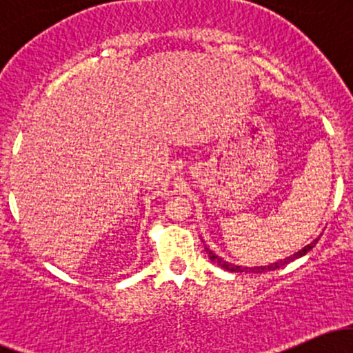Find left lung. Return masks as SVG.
Segmentation results:
<instances>
[{"mask_svg":"<svg viewBox=\"0 0 353 353\" xmlns=\"http://www.w3.org/2000/svg\"><path fill=\"white\" fill-rule=\"evenodd\" d=\"M317 242H319V239H315L314 242H310L309 245H305V247H303L302 250H299V252H295L294 255H290V257H285V259H282V261H279V262H274V264H269V265H264V267H249V269H247V267H241V265H234V264H229V262H225L224 259H221V257H219V255H216V254H212V252H210L209 249H205V252L209 254V259H210V262H214V264H217L219 267H221V269L228 270V272H254V274H261V272H269V270L281 269V267H283V265H285V264H289V262L295 261V259L302 257V255H305L307 252H309V250L314 249V247H315V244H317Z\"/></svg>","mask_w":353,"mask_h":353,"instance_id":"obj_1","label":"left lung"}]
</instances>
